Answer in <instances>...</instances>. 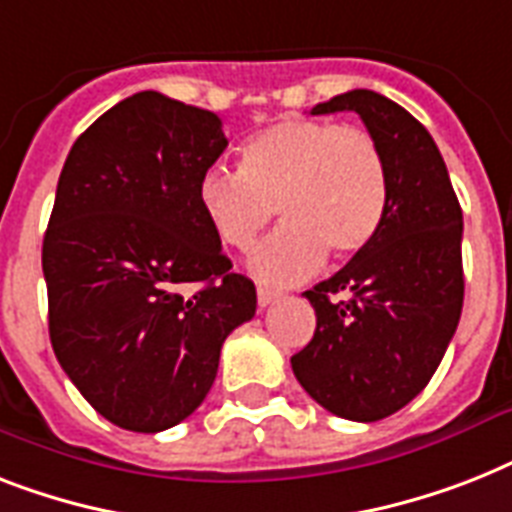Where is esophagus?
Returning <instances> with one entry per match:
<instances>
[{"label":"esophagus","mask_w":512,"mask_h":512,"mask_svg":"<svg viewBox=\"0 0 512 512\" xmlns=\"http://www.w3.org/2000/svg\"><path fill=\"white\" fill-rule=\"evenodd\" d=\"M278 297H281V294H278L276 289H265V286H257V305H260V307H268L270 302H276Z\"/></svg>","instance_id":"esophagus-1"}]
</instances>
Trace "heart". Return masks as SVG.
Wrapping results in <instances>:
<instances>
[{
	"label": "heart",
	"mask_w": 512,
	"mask_h": 512,
	"mask_svg": "<svg viewBox=\"0 0 512 512\" xmlns=\"http://www.w3.org/2000/svg\"><path fill=\"white\" fill-rule=\"evenodd\" d=\"M386 199L376 139L315 118H284L257 131L239 149V170L213 165L197 184L202 218L228 249H247L273 210L284 218L247 260L252 276L278 286L315 273L326 252H363L381 228Z\"/></svg>",
	"instance_id": "obj_1"
}]
</instances>
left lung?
Wrapping results in <instances>:
<instances>
[{"instance_id":"obj_1","label":"left lung","mask_w":512,"mask_h":512,"mask_svg":"<svg viewBox=\"0 0 512 512\" xmlns=\"http://www.w3.org/2000/svg\"><path fill=\"white\" fill-rule=\"evenodd\" d=\"M357 112L386 162L389 199L373 242L307 289L315 334L292 357L310 397L347 421L373 423L423 392L463 310V210L434 139L376 91L355 89L313 115Z\"/></svg>"}]
</instances>
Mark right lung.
Wrapping results in <instances>:
<instances>
[{
  "label": "right lung",
  "instance_id": "add662e5",
  "mask_svg": "<svg viewBox=\"0 0 512 512\" xmlns=\"http://www.w3.org/2000/svg\"><path fill=\"white\" fill-rule=\"evenodd\" d=\"M226 147L215 112L139 91L62 165L41 247L49 339L120 429L157 434L189 418L226 336L255 315V284L231 270L197 205L199 176Z\"/></svg>",
  "mask_w": 512,
  "mask_h": 512
}]
</instances>
